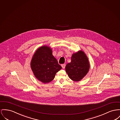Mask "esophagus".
<instances>
[{
    "label": "esophagus",
    "mask_w": 120,
    "mask_h": 120,
    "mask_svg": "<svg viewBox=\"0 0 120 120\" xmlns=\"http://www.w3.org/2000/svg\"><path fill=\"white\" fill-rule=\"evenodd\" d=\"M61 66H62V68H63V69H64L65 68V66H66V64H62V65H61Z\"/></svg>",
    "instance_id": "34e87169"
}]
</instances>
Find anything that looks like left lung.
<instances>
[{
	"label": "left lung",
	"instance_id": "obj_1",
	"mask_svg": "<svg viewBox=\"0 0 120 120\" xmlns=\"http://www.w3.org/2000/svg\"><path fill=\"white\" fill-rule=\"evenodd\" d=\"M89 68L88 58L84 52L81 50L72 54L71 62L67 64L65 70L70 79L78 82L86 75Z\"/></svg>",
	"mask_w": 120,
	"mask_h": 120
}]
</instances>
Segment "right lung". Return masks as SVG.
I'll list each match as a JSON object with an SVG mask.
<instances>
[{"mask_svg":"<svg viewBox=\"0 0 120 120\" xmlns=\"http://www.w3.org/2000/svg\"><path fill=\"white\" fill-rule=\"evenodd\" d=\"M30 65L35 77L43 83L51 82L56 72L62 68L52 55V50L47 46L41 47L37 50Z\"/></svg>","mask_w":120,"mask_h":120,"instance_id":"obj_1","label":"right lung"}]
</instances>
